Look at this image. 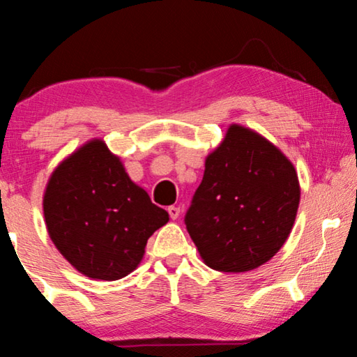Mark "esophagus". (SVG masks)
<instances>
[{
	"mask_svg": "<svg viewBox=\"0 0 357 357\" xmlns=\"http://www.w3.org/2000/svg\"><path fill=\"white\" fill-rule=\"evenodd\" d=\"M167 211H169V216L172 219H177L180 216V208L178 206H169Z\"/></svg>",
	"mask_w": 357,
	"mask_h": 357,
	"instance_id": "34e87169",
	"label": "esophagus"
}]
</instances>
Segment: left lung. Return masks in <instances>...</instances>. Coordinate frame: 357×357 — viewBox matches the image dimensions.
<instances>
[{
	"label": "left lung",
	"mask_w": 357,
	"mask_h": 357,
	"mask_svg": "<svg viewBox=\"0 0 357 357\" xmlns=\"http://www.w3.org/2000/svg\"><path fill=\"white\" fill-rule=\"evenodd\" d=\"M299 199L291 160L255 131L231 125L206 158L185 224L209 268L250 271L284 245Z\"/></svg>",
	"instance_id": "left-lung-1"
}]
</instances>
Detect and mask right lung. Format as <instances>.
Listing matches in <instances>:
<instances>
[{"instance_id":"right-lung-1","label":"right lung","mask_w":357,"mask_h":357,"mask_svg":"<svg viewBox=\"0 0 357 357\" xmlns=\"http://www.w3.org/2000/svg\"><path fill=\"white\" fill-rule=\"evenodd\" d=\"M48 236L63 257L92 280L130 275L148 238L169 221L133 183L104 141L92 139L55 169L43 195Z\"/></svg>"}]
</instances>
